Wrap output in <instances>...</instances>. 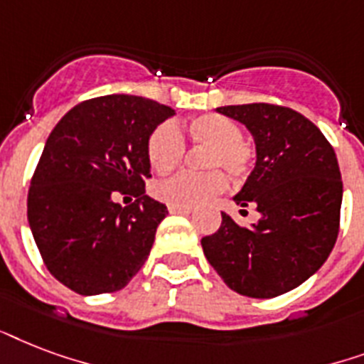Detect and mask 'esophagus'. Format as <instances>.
I'll return each mask as SVG.
<instances>
[{
  "mask_svg": "<svg viewBox=\"0 0 364 364\" xmlns=\"http://www.w3.org/2000/svg\"><path fill=\"white\" fill-rule=\"evenodd\" d=\"M168 213H171V214H182V216H190L191 210H190V208H176V207H168Z\"/></svg>",
  "mask_w": 364,
  "mask_h": 364,
  "instance_id": "obj_1",
  "label": "esophagus"
}]
</instances>
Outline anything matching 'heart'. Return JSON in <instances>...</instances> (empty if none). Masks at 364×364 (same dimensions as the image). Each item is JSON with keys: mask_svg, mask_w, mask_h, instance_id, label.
Here are the masks:
<instances>
[{"mask_svg": "<svg viewBox=\"0 0 364 364\" xmlns=\"http://www.w3.org/2000/svg\"><path fill=\"white\" fill-rule=\"evenodd\" d=\"M191 140L205 150V167L218 166L233 178H245L252 168L255 150L241 138L233 119L220 114H203L190 123ZM186 154V138L173 121L161 123L148 138V161L157 173L173 171ZM228 180L218 169L207 173H180L154 186V196L168 207L193 208L226 190Z\"/></svg>", "mask_w": 364, "mask_h": 364, "instance_id": "b5f03b06", "label": "heart"}]
</instances>
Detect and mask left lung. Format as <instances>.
I'll return each instance as SVG.
<instances>
[{"instance_id":"1","label":"left lung","mask_w":364,"mask_h":364,"mask_svg":"<svg viewBox=\"0 0 364 364\" xmlns=\"http://www.w3.org/2000/svg\"><path fill=\"white\" fill-rule=\"evenodd\" d=\"M216 112L255 138V168L233 201L256 207L260 220L243 228L222 213L220 230L201 239L203 252L232 290L275 298L308 281L336 243L343 193L336 154L294 109L241 104Z\"/></svg>"}]
</instances>
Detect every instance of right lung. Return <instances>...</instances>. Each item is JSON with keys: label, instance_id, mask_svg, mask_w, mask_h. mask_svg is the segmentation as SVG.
<instances>
[{"label": "right lung", "instance_id": "obj_1", "mask_svg": "<svg viewBox=\"0 0 364 364\" xmlns=\"http://www.w3.org/2000/svg\"><path fill=\"white\" fill-rule=\"evenodd\" d=\"M174 109L150 98L106 95L77 104L45 142L28 191V222L45 266L83 296L129 284L168 214L146 196L148 138ZM114 191L137 197L121 208Z\"/></svg>", "mask_w": 364, "mask_h": 364}]
</instances>
